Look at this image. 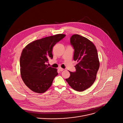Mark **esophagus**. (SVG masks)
<instances>
[{"mask_svg":"<svg viewBox=\"0 0 123 123\" xmlns=\"http://www.w3.org/2000/svg\"><path fill=\"white\" fill-rule=\"evenodd\" d=\"M59 70H60V71H63V70H64V69H63V68H61V67H60L59 68Z\"/></svg>","mask_w":123,"mask_h":123,"instance_id":"34e87169","label":"esophagus"}]
</instances>
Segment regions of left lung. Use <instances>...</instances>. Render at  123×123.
Instances as JSON below:
<instances>
[{"mask_svg": "<svg viewBox=\"0 0 123 123\" xmlns=\"http://www.w3.org/2000/svg\"><path fill=\"white\" fill-rule=\"evenodd\" d=\"M70 43L74 49V60L77 63L76 71H69L70 76L66 81L74 90L81 92L90 87L96 80L99 67L97 50L91 41L77 34L71 37Z\"/></svg>", "mask_w": 123, "mask_h": 123, "instance_id": "left-lung-1", "label": "left lung"}]
</instances>
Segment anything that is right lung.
I'll list each match as a JSON object with an SVG mask.
<instances>
[{"mask_svg": "<svg viewBox=\"0 0 123 123\" xmlns=\"http://www.w3.org/2000/svg\"><path fill=\"white\" fill-rule=\"evenodd\" d=\"M66 36L57 34L36 40L23 50L20 57V71L25 85L33 91L43 93L51 86L58 75L57 69L49 67V59L53 58V46Z\"/></svg>", "mask_w": 123, "mask_h": 123, "instance_id": "obj_1", "label": "right lung"}]
</instances>
